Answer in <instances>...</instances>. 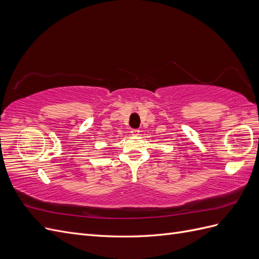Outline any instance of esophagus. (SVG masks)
<instances>
[{"label":"esophagus","mask_w":259,"mask_h":259,"mask_svg":"<svg viewBox=\"0 0 259 259\" xmlns=\"http://www.w3.org/2000/svg\"><path fill=\"white\" fill-rule=\"evenodd\" d=\"M139 132H140V131H139V130H137V128H136V130L134 128V130H132V131H131L132 135H134V136H138V135H139Z\"/></svg>","instance_id":"esophagus-1"}]
</instances>
